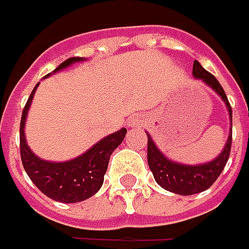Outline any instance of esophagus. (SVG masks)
I'll return each mask as SVG.
<instances>
[{
    "instance_id": "obj_1",
    "label": "esophagus",
    "mask_w": 249,
    "mask_h": 249,
    "mask_svg": "<svg viewBox=\"0 0 249 249\" xmlns=\"http://www.w3.org/2000/svg\"><path fill=\"white\" fill-rule=\"evenodd\" d=\"M143 124H144V120L141 116H132L129 117L126 126L128 128H138V126H143Z\"/></svg>"
}]
</instances>
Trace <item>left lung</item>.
<instances>
[{
    "mask_svg": "<svg viewBox=\"0 0 249 249\" xmlns=\"http://www.w3.org/2000/svg\"><path fill=\"white\" fill-rule=\"evenodd\" d=\"M193 75L196 80H200L205 85H208L215 93H218L222 100L226 105L231 125V107L227 100L226 93L222 88L219 81L208 73L197 60H194ZM147 133V162L149 168L153 172V176L156 182L168 192H172L180 196H192V194L201 193L204 190L210 189L213 182L218 179V176L222 174L223 168L226 165L230 149H231V128L229 132L226 143L223 150L219 153L216 159H213L210 162H204L198 165H189V164H180L169 160L164 153L157 147V144L151 139V136Z\"/></svg>",
    "mask_w": 249,
    "mask_h": 249,
    "instance_id": "obj_1",
    "label": "left lung"
}]
</instances>
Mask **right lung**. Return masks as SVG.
Masks as SVG:
<instances>
[{
    "label": "right lung",
    "instance_id": "add662e5",
    "mask_svg": "<svg viewBox=\"0 0 249 249\" xmlns=\"http://www.w3.org/2000/svg\"><path fill=\"white\" fill-rule=\"evenodd\" d=\"M82 60L85 59L69 57L67 60L56 67L53 73H57L66 67H70L74 63ZM51 74H47L45 78ZM38 85L39 82L31 92L30 98L23 108L22 120H20V157H22L24 171L27 172L31 182L49 198L66 204L84 201L95 196L102 187L105 180V174L107 171L110 156L123 143L126 129L121 128L120 131L105 136L98 143H95L90 149L73 160L56 162V161L39 159L29 147L24 136L26 118Z\"/></svg>",
    "mask_w": 249,
    "mask_h": 249
}]
</instances>
